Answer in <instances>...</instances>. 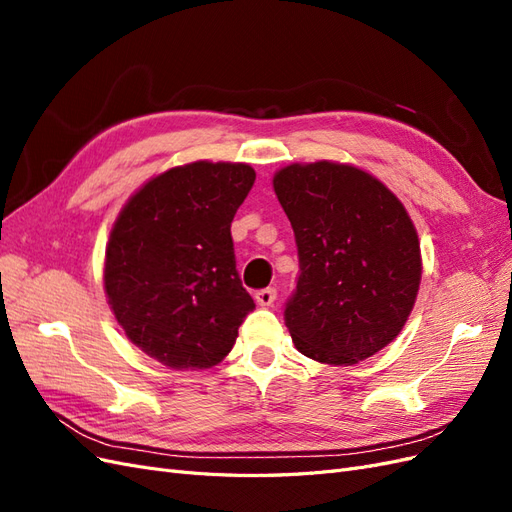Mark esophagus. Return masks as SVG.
Returning <instances> with one entry per match:
<instances>
[{"instance_id":"esophagus-1","label":"esophagus","mask_w":512,"mask_h":512,"mask_svg":"<svg viewBox=\"0 0 512 512\" xmlns=\"http://www.w3.org/2000/svg\"><path fill=\"white\" fill-rule=\"evenodd\" d=\"M275 297H277L275 288H262V290H258V292L254 294V299H256V303H258L260 307H271L273 301H275Z\"/></svg>"}]
</instances>
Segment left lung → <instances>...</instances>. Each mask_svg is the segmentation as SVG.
I'll return each instance as SVG.
<instances>
[{
  "label": "left lung",
  "mask_w": 512,
  "mask_h": 512,
  "mask_svg": "<svg viewBox=\"0 0 512 512\" xmlns=\"http://www.w3.org/2000/svg\"><path fill=\"white\" fill-rule=\"evenodd\" d=\"M273 190L299 247L301 275L284 312L294 348L346 367L389 346L423 273L401 200L367 170L329 160L280 168Z\"/></svg>",
  "instance_id": "8db88e82"
}]
</instances>
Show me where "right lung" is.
Here are the masks:
<instances>
[{
	"instance_id": "obj_1",
	"label": "right lung",
	"mask_w": 512,
	"mask_h": 512,
	"mask_svg": "<svg viewBox=\"0 0 512 512\" xmlns=\"http://www.w3.org/2000/svg\"><path fill=\"white\" fill-rule=\"evenodd\" d=\"M254 179L241 162L168 168L128 198L111 228L108 305L130 342L170 369L222 363L256 307L230 237Z\"/></svg>"
}]
</instances>
